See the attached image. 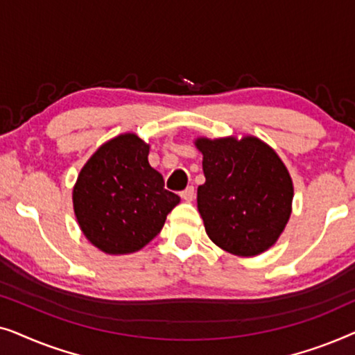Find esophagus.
<instances>
[{"label":"esophagus","instance_id":"esophagus-1","mask_svg":"<svg viewBox=\"0 0 355 355\" xmlns=\"http://www.w3.org/2000/svg\"><path fill=\"white\" fill-rule=\"evenodd\" d=\"M193 196H196V191H193L192 186H189L187 189H184V191L181 192L182 200H186V202H192L193 200Z\"/></svg>","mask_w":355,"mask_h":355}]
</instances>
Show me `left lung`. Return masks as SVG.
<instances>
[{
    "mask_svg": "<svg viewBox=\"0 0 355 355\" xmlns=\"http://www.w3.org/2000/svg\"><path fill=\"white\" fill-rule=\"evenodd\" d=\"M203 155L205 182L197 208L210 239L239 257L259 255L278 241L293 210L288 168L260 139L196 140Z\"/></svg>",
    "mask_w": 355,
    "mask_h": 355,
    "instance_id": "left-lung-1",
    "label": "left lung"
}]
</instances>
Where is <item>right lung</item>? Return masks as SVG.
<instances>
[{
  "label": "right lung",
  "instance_id": "1",
  "mask_svg": "<svg viewBox=\"0 0 355 355\" xmlns=\"http://www.w3.org/2000/svg\"><path fill=\"white\" fill-rule=\"evenodd\" d=\"M150 145L121 134L92 155L72 191L82 232L110 255L137 252L162 231L179 196L148 163Z\"/></svg>",
  "mask_w": 355,
  "mask_h": 355
}]
</instances>
